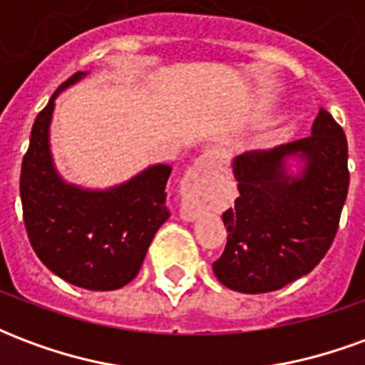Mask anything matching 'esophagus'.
<instances>
[{
    "instance_id": "34e87169",
    "label": "esophagus",
    "mask_w": 365,
    "mask_h": 365,
    "mask_svg": "<svg viewBox=\"0 0 365 365\" xmlns=\"http://www.w3.org/2000/svg\"><path fill=\"white\" fill-rule=\"evenodd\" d=\"M222 166V160L221 156L217 154L215 150H209L205 152V154H201L193 164H191L190 168V180H193V178H197V175L201 174H211V172H217V170H221ZM195 207L193 205H183V211H182V217L183 219H187V221H191L193 217H195Z\"/></svg>"
}]
</instances>
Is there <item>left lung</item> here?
I'll use <instances>...</instances> for the list:
<instances>
[{
  "label": "left lung",
  "mask_w": 365,
  "mask_h": 365,
  "mask_svg": "<svg viewBox=\"0 0 365 365\" xmlns=\"http://www.w3.org/2000/svg\"><path fill=\"white\" fill-rule=\"evenodd\" d=\"M304 160L291 176L287 158ZM240 195L222 213L227 246L213 272L229 289L268 293L307 275L329 252L348 195V143L321 109L311 136L237 156Z\"/></svg>",
  "instance_id": "obj_1"
}]
</instances>
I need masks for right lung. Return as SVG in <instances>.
I'll use <instances>...</instances> for the list:
<instances>
[{
  "label": "right lung",
  "instance_id": "right-lung-1",
  "mask_svg": "<svg viewBox=\"0 0 365 365\" xmlns=\"http://www.w3.org/2000/svg\"><path fill=\"white\" fill-rule=\"evenodd\" d=\"M86 74L68 78L36 115L21 164L23 221L33 250L52 274L83 289L113 291L135 279L156 230L170 217L172 168L156 164L103 191L60 178L48 140L54 99Z\"/></svg>",
  "mask_w": 365,
  "mask_h": 365
}]
</instances>
